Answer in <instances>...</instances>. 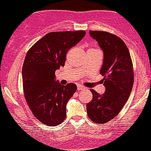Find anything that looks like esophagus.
<instances>
[{
  "label": "esophagus",
  "instance_id": "1",
  "mask_svg": "<svg viewBox=\"0 0 151 151\" xmlns=\"http://www.w3.org/2000/svg\"><path fill=\"white\" fill-rule=\"evenodd\" d=\"M85 88L81 85H77V90L78 91H82V90L84 89Z\"/></svg>",
  "mask_w": 151,
  "mask_h": 151
}]
</instances>
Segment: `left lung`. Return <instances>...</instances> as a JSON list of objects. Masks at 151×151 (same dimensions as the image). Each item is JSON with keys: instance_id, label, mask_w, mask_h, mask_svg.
<instances>
[{"instance_id": "8db88e82", "label": "left lung", "mask_w": 151, "mask_h": 151, "mask_svg": "<svg viewBox=\"0 0 151 151\" xmlns=\"http://www.w3.org/2000/svg\"><path fill=\"white\" fill-rule=\"evenodd\" d=\"M89 33L104 53L100 73L106 89L102 95L91 89L93 99L86 105L87 114L93 122L102 124L115 118L128 100L134 71L130 53L121 38L105 31L91 30Z\"/></svg>"}]
</instances>
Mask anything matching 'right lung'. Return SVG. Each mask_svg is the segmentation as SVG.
Masks as SVG:
<instances>
[{"mask_svg":"<svg viewBox=\"0 0 151 151\" xmlns=\"http://www.w3.org/2000/svg\"><path fill=\"white\" fill-rule=\"evenodd\" d=\"M84 30L51 32L28 51L22 68L25 99L33 115L44 125L56 126L66 117V104L77 86L56 81L55 72L64 66L66 53L84 37Z\"/></svg>","mask_w":151,"mask_h":151,"instance_id":"1","label":"right lung"}]
</instances>
